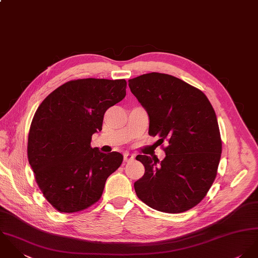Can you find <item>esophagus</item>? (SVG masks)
<instances>
[{
	"instance_id": "34e87169",
	"label": "esophagus",
	"mask_w": 258,
	"mask_h": 258,
	"mask_svg": "<svg viewBox=\"0 0 258 258\" xmlns=\"http://www.w3.org/2000/svg\"><path fill=\"white\" fill-rule=\"evenodd\" d=\"M134 158H135V156L132 155V154H130V153H125V154H123V160H124L125 162L131 161V160H133Z\"/></svg>"
}]
</instances>
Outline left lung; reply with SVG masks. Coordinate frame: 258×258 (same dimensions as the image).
I'll return each mask as SVG.
<instances>
[{"label":"left lung","mask_w":258,"mask_h":258,"mask_svg":"<svg viewBox=\"0 0 258 258\" xmlns=\"http://www.w3.org/2000/svg\"><path fill=\"white\" fill-rule=\"evenodd\" d=\"M128 87L149 114V134L168 142L160 162L137 156L146 168L135 182L137 196L158 211H186L203 201L216 176L221 140L215 111L202 91L170 75L145 74Z\"/></svg>","instance_id":"obj_1"}]
</instances>
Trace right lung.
Listing matches in <instances>:
<instances>
[{
  "mask_svg": "<svg viewBox=\"0 0 258 258\" xmlns=\"http://www.w3.org/2000/svg\"><path fill=\"white\" fill-rule=\"evenodd\" d=\"M125 80L83 79L55 89L38 107L30 127L28 158L47 201L60 212L98 202L106 178L123 156L91 147L103 114L125 97Z\"/></svg>",
  "mask_w": 258,
  "mask_h": 258,
  "instance_id": "1",
  "label": "right lung"
}]
</instances>
